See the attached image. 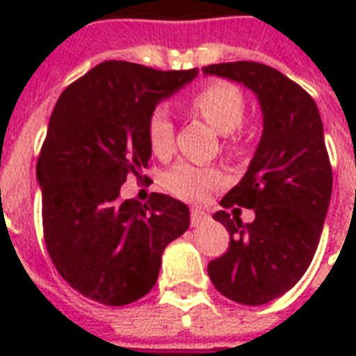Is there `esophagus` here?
<instances>
[{"instance_id":"esophagus-1","label":"esophagus","mask_w":356,"mask_h":356,"mask_svg":"<svg viewBox=\"0 0 356 356\" xmlns=\"http://www.w3.org/2000/svg\"><path fill=\"white\" fill-rule=\"evenodd\" d=\"M209 220V214L205 211H201V209H192L190 212V223H192V227H197L201 223H205Z\"/></svg>"}]
</instances>
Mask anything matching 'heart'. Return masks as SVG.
Wrapping results in <instances>:
<instances>
[{
  "label": "heart",
  "instance_id": "1",
  "mask_svg": "<svg viewBox=\"0 0 356 356\" xmlns=\"http://www.w3.org/2000/svg\"><path fill=\"white\" fill-rule=\"evenodd\" d=\"M190 107L201 118L214 125L222 134H233L242 127L245 116V99L242 92L229 83H211L203 86L190 102ZM145 136L151 153L155 156H168L173 151L172 114L166 107H155L151 111ZM166 188L181 200L203 201L212 190L225 184V173L220 168L200 166L192 162H179L164 175Z\"/></svg>",
  "mask_w": 356,
  "mask_h": 356
}]
</instances>
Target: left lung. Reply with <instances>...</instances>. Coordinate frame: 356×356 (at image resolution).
Returning a JSON list of instances; mask_svg holds the SVG:
<instances>
[{
	"label": "left lung",
	"mask_w": 356,
	"mask_h": 356,
	"mask_svg": "<svg viewBox=\"0 0 356 356\" xmlns=\"http://www.w3.org/2000/svg\"><path fill=\"white\" fill-rule=\"evenodd\" d=\"M203 74L243 85L262 111V136L248 172L222 200L225 209H253L254 220L242 223L234 212L218 211L214 220L227 227L231 242L209 264L218 292L257 307L296 286L320 243L332 194L323 123L314 99L266 64H211Z\"/></svg>",
	"instance_id": "1"
}]
</instances>
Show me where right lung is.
Returning <instances> with one entry per match:
<instances>
[{"label": "right lung", "instance_id": "1", "mask_svg": "<svg viewBox=\"0 0 356 356\" xmlns=\"http://www.w3.org/2000/svg\"><path fill=\"white\" fill-rule=\"evenodd\" d=\"M197 74L107 60L58 97L36 162L44 240L60 277L85 298L107 307L144 298L166 245L188 229L183 201L151 194L142 205L120 200V188L147 168L151 111Z\"/></svg>", "mask_w": 356, "mask_h": 356}]
</instances>
